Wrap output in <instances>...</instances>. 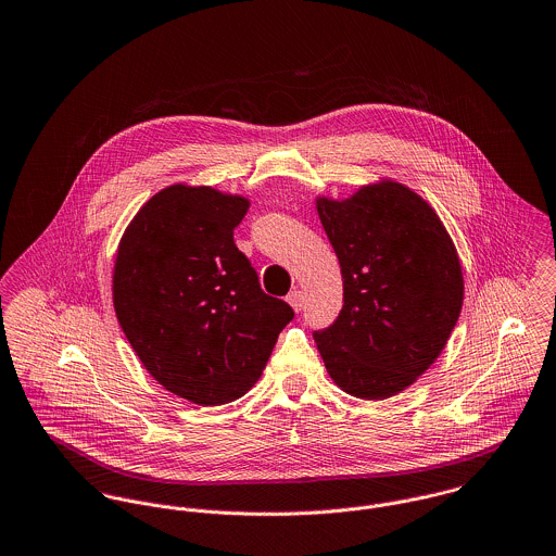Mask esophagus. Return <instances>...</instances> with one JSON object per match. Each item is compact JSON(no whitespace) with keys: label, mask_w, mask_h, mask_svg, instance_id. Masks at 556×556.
<instances>
[{"label":"esophagus","mask_w":556,"mask_h":556,"mask_svg":"<svg viewBox=\"0 0 556 556\" xmlns=\"http://www.w3.org/2000/svg\"><path fill=\"white\" fill-rule=\"evenodd\" d=\"M287 302L293 305V309L295 312H302L303 309V293L302 291H291L289 295H287Z\"/></svg>","instance_id":"34e87169"}]
</instances>
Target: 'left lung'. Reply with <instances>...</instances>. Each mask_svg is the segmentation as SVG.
I'll use <instances>...</instances> for the list:
<instances>
[{
	"instance_id": "8db88e82",
	"label": "left lung",
	"mask_w": 556,
	"mask_h": 556,
	"mask_svg": "<svg viewBox=\"0 0 556 556\" xmlns=\"http://www.w3.org/2000/svg\"><path fill=\"white\" fill-rule=\"evenodd\" d=\"M338 254L344 305L312 331L329 376L361 400L409 387L444 351L463 303V276L438 214L404 185L361 189L346 202L318 200Z\"/></svg>"
}]
</instances>
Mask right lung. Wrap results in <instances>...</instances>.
I'll use <instances>...</instances> for the list:
<instances>
[{
	"instance_id": "1",
	"label": "right lung",
	"mask_w": 556,
	"mask_h": 556,
	"mask_svg": "<svg viewBox=\"0 0 556 556\" xmlns=\"http://www.w3.org/2000/svg\"><path fill=\"white\" fill-rule=\"evenodd\" d=\"M244 198L174 185L140 207L114 265V309L152 378L193 404L242 397L293 307L267 295L233 242Z\"/></svg>"
}]
</instances>
